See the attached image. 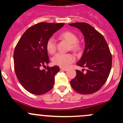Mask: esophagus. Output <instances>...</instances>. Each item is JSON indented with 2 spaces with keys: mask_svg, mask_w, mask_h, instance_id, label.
Segmentation results:
<instances>
[{
  "mask_svg": "<svg viewBox=\"0 0 123 123\" xmlns=\"http://www.w3.org/2000/svg\"><path fill=\"white\" fill-rule=\"evenodd\" d=\"M60 69L61 71H67V68H60Z\"/></svg>",
  "mask_w": 123,
  "mask_h": 123,
  "instance_id": "obj_1",
  "label": "esophagus"
}]
</instances>
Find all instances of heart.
Returning a JSON list of instances; mask_svg holds the SVG:
<instances>
[{
    "label": "heart",
    "mask_w": 123,
    "mask_h": 123,
    "mask_svg": "<svg viewBox=\"0 0 123 123\" xmlns=\"http://www.w3.org/2000/svg\"><path fill=\"white\" fill-rule=\"evenodd\" d=\"M59 38L65 40L69 43V49L74 52H78L81 49V46L80 42L77 40V36L70 31H65L61 33ZM46 47L48 52L54 54L56 50V44L55 40L53 37L48 39ZM75 61V57L71 54H61L58 53L53 57L52 62L55 65H58L61 67H67L71 63Z\"/></svg>",
    "instance_id": "1"
}]
</instances>
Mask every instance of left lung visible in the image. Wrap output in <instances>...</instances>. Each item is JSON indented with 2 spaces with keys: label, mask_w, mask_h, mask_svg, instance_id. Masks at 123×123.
I'll return each mask as SVG.
<instances>
[{
  "label": "left lung",
  "mask_w": 123,
  "mask_h": 123,
  "mask_svg": "<svg viewBox=\"0 0 123 123\" xmlns=\"http://www.w3.org/2000/svg\"><path fill=\"white\" fill-rule=\"evenodd\" d=\"M80 29L85 40V49L78 66L86 68V73L77 69L70 83L75 91L83 95L96 92L105 83L112 67V55L105 38L90 24H69Z\"/></svg>",
  "instance_id": "left-lung-1"
}]
</instances>
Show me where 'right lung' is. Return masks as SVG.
<instances>
[{
  "instance_id": "1",
  "label": "right lung",
  "mask_w": 123,
  "mask_h": 123,
  "mask_svg": "<svg viewBox=\"0 0 123 123\" xmlns=\"http://www.w3.org/2000/svg\"><path fill=\"white\" fill-rule=\"evenodd\" d=\"M64 23H40L25 31L16 45L13 53L14 69L18 81L28 92L41 95L50 91L55 75L59 67L47 66L50 62L46 42Z\"/></svg>"
}]
</instances>
